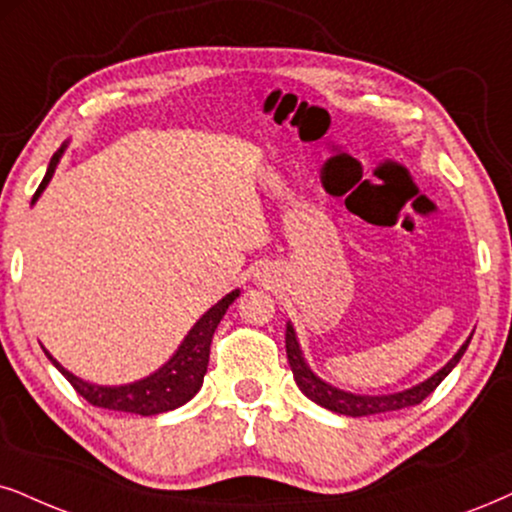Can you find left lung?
<instances>
[{
	"instance_id": "1",
	"label": "left lung",
	"mask_w": 512,
	"mask_h": 512,
	"mask_svg": "<svg viewBox=\"0 0 512 512\" xmlns=\"http://www.w3.org/2000/svg\"><path fill=\"white\" fill-rule=\"evenodd\" d=\"M472 334H475V330L470 332V337L465 339L463 346L456 351V356H453L451 361L444 365V368H439L434 375L427 377V380H422L420 384H413V387H408V389L394 391V394H377V396L353 394V391L334 387V384L325 382L323 377L315 375V372L311 370V365H308V361L304 358V351H301V344H299V339H296V330L292 323H287L285 344H287L289 368H292V372H294V382L299 384V389L304 391L308 399H311L313 403H318V406L332 410V413L349 415V418H363V415H377V413H389V410L418 406L420 401H425L427 396H430L432 391L437 389L441 382H444V377L449 375L453 368H456L460 358H463L465 349H468Z\"/></svg>"
}]
</instances>
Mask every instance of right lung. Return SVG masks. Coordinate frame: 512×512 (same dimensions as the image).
<instances>
[{"label":"right lung","instance_id":"add662e5","mask_svg":"<svg viewBox=\"0 0 512 512\" xmlns=\"http://www.w3.org/2000/svg\"><path fill=\"white\" fill-rule=\"evenodd\" d=\"M66 147L68 144H61V149L56 151L52 161H49L47 175H44L40 187H37L33 204L40 199L44 189H47L49 180L54 178V170L59 166ZM237 296H239V289L225 294L216 306L208 308L197 323L192 325V330L185 334V339H182L173 356H170L159 370H154L151 375L142 377V380H135L128 384H94V382L80 380L78 375H73V372L63 368L52 353L44 349V346L42 349L47 353V358L52 361L54 368L59 370L61 375L73 384V389L78 391L82 399L92 403V406L123 410V413H137V415L168 413V410L185 406L189 399H194V394H197L201 384H204L213 332H216L218 323L223 320L225 311L232 306V301H235Z\"/></svg>","mask_w":512,"mask_h":512}]
</instances>
